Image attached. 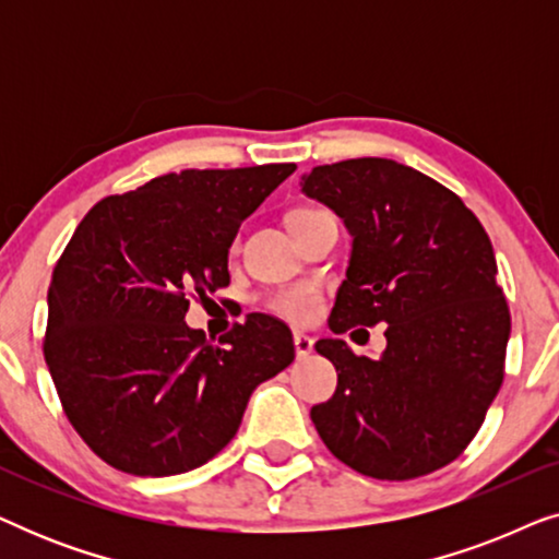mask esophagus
I'll use <instances>...</instances> for the list:
<instances>
[{"mask_svg": "<svg viewBox=\"0 0 559 559\" xmlns=\"http://www.w3.org/2000/svg\"><path fill=\"white\" fill-rule=\"evenodd\" d=\"M295 354L297 358H308L312 354V338L305 333H295Z\"/></svg>", "mask_w": 559, "mask_h": 559, "instance_id": "34e87169", "label": "esophagus"}]
</instances>
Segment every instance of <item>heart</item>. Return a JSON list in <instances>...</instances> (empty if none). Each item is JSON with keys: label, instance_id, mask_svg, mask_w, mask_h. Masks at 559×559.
Listing matches in <instances>:
<instances>
[{"label": "heart", "instance_id": "1", "mask_svg": "<svg viewBox=\"0 0 559 559\" xmlns=\"http://www.w3.org/2000/svg\"><path fill=\"white\" fill-rule=\"evenodd\" d=\"M316 213H323L318 209H297L293 216H289V226L300 224V221L316 216ZM266 308H270L274 316L289 320V323L305 325L312 323L320 312V295L316 287L310 285H293V287H282L277 293H272L266 297Z\"/></svg>", "mask_w": 559, "mask_h": 559}]
</instances>
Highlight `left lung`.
<instances>
[{
    "label": "left lung",
    "mask_w": 559,
    "mask_h": 559,
    "mask_svg": "<svg viewBox=\"0 0 559 559\" xmlns=\"http://www.w3.org/2000/svg\"><path fill=\"white\" fill-rule=\"evenodd\" d=\"M302 193L354 236L331 331L386 323L379 358L316 343L338 386L312 425L361 476H427L468 448L503 381L511 316L491 239L453 190L394 159L312 167Z\"/></svg>",
    "instance_id": "8db88e82"
}]
</instances>
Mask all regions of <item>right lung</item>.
<instances>
[{
    "label": "right lung",
    "instance_id": "1",
    "mask_svg": "<svg viewBox=\"0 0 559 559\" xmlns=\"http://www.w3.org/2000/svg\"><path fill=\"white\" fill-rule=\"evenodd\" d=\"M295 163L182 170L98 201L52 270L43 354L83 442L132 476L221 453L254 389L295 358L282 320L249 312L218 343L190 297L228 287V247Z\"/></svg>",
    "mask_w": 559,
    "mask_h": 559
}]
</instances>
